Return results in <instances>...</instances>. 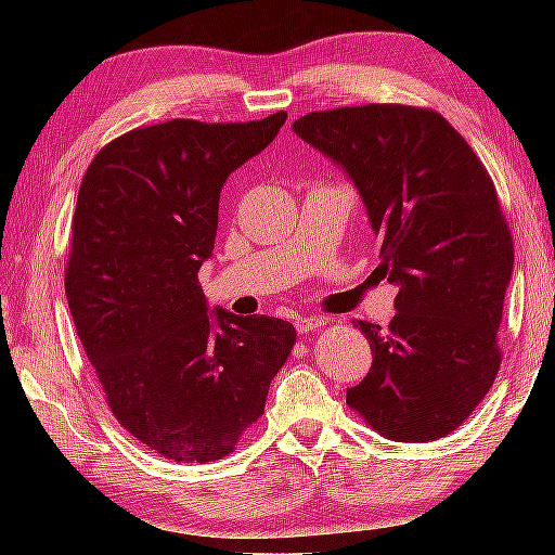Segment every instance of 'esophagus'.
Instances as JSON below:
<instances>
[{
  "label": "esophagus",
  "mask_w": 555,
  "mask_h": 555,
  "mask_svg": "<svg viewBox=\"0 0 555 555\" xmlns=\"http://www.w3.org/2000/svg\"><path fill=\"white\" fill-rule=\"evenodd\" d=\"M321 325H328V318H325V315H298V318H295V331H298L300 336L318 331Z\"/></svg>",
  "instance_id": "1"
}]
</instances>
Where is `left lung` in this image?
I'll return each instance as SVG.
<instances>
[{"mask_svg":"<svg viewBox=\"0 0 555 555\" xmlns=\"http://www.w3.org/2000/svg\"><path fill=\"white\" fill-rule=\"evenodd\" d=\"M293 131L348 173L399 287L389 328L359 321L366 378L346 404L397 442L450 435L500 369L513 240L490 173L437 111L397 103L315 111Z\"/></svg>","mask_w":555,"mask_h":555,"instance_id":"left-lung-1","label":"left lung"}]
</instances>
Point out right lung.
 <instances>
[{"label":"right lung","mask_w":555,"mask_h":555,"mask_svg":"<svg viewBox=\"0 0 555 555\" xmlns=\"http://www.w3.org/2000/svg\"><path fill=\"white\" fill-rule=\"evenodd\" d=\"M285 118L135 128L82 177L67 306L113 416L166 460L227 457L293 351V323L209 310L196 278L215 249L224 181Z\"/></svg>","instance_id":"1"}]
</instances>
